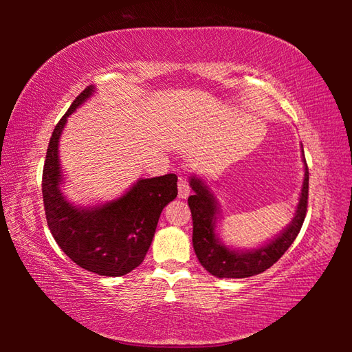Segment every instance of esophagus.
<instances>
[{"label": "esophagus", "mask_w": 352, "mask_h": 352, "mask_svg": "<svg viewBox=\"0 0 352 352\" xmlns=\"http://www.w3.org/2000/svg\"><path fill=\"white\" fill-rule=\"evenodd\" d=\"M190 193V188H189V183L184 180V178H180V182H178V198H188Z\"/></svg>", "instance_id": "esophagus-1"}]
</instances>
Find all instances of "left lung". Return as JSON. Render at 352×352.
I'll use <instances>...</instances> for the list:
<instances>
[{"mask_svg": "<svg viewBox=\"0 0 352 352\" xmlns=\"http://www.w3.org/2000/svg\"><path fill=\"white\" fill-rule=\"evenodd\" d=\"M302 162L304 180L295 216L281 233L252 250L231 248L221 241L218 231H216L219 221L218 198L214 197V193L203 178L190 175L189 184L193 195L189 197L188 203L193 221L192 242L199 263L206 267L207 272L218 278H246V276L265 272L287 251L300 233L305 219V212H307L309 168L305 163L304 151Z\"/></svg>", "mask_w": 352, "mask_h": 352, "instance_id": "left-lung-1", "label": "left lung"}]
</instances>
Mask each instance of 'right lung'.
Wrapping results in <instances>:
<instances>
[{
  "instance_id": "obj_1",
  "label": "right lung",
  "mask_w": 352,
  "mask_h": 352,
  "mask_svg": "<svg viewBox=\"0 0 352 352\" xmlns=\"http://www.w3.org/2000/svg\"><path fill=\"white\" fill-rule=\"evenodd\" d=\"M95 91L87 86L52 131L42 174L43 206L52 237L74 263L98 275L121 276L144 261L162 210L177 198L178 178H139L119 198L96 206L81 207L66 199L58 142L69 115Z\"/></svg>"
}]
</instances>
